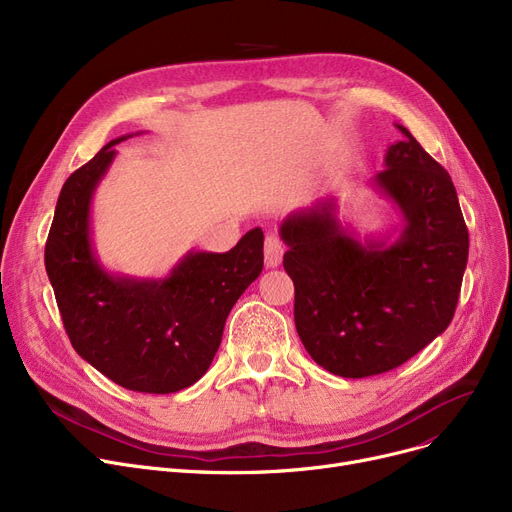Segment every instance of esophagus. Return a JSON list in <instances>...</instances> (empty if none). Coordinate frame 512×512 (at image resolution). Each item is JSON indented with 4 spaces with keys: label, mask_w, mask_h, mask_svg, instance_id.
<instances>
[{
    "label": "esophagus",
    "mask_w": 512,
    "mask_h": 512,
    "mask_svg": "<svg viewBox=\"0 0 512 512\" xmlns=\"http://www.w3.org/2000/svg\"><path fill=\"white\" fill-rule=\"evenodd\" d=\"M282 255H284V245L280 242V238L267 236L265 238V265L278 267L282 263Z\"/></svg>",
    "instance_id": "1"
}]
</instances>
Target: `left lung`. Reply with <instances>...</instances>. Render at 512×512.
I'll list each match as a JSON object with an SVG mask.
<instances>
[{
	"label": "left lung",
	"mask_w": 512,
	"mask_h": 512,
	"mask_svg": "<svg viewBox=\"0 0 512 512\" xmlns=\"http://www.w3.org/2000/svg\"><path fill=\"white\" fill-rule=\"evenodd\" d=\"M388 147L367 184L398 226L361 236L336 197L292 211L280 226L294 282V324L311 359L342 378L390 371L452 321L469 257V232L448 172L413 134Z\"/></svg>",
	"instance_id": "1"
}]
</instances>
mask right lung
<instances>
[{
  "mask_svg": "<svg viewBox=\"0 0 512 512\" xmlns=\"http://www.w3.org/2000/svg\"><path fill=\"white\" fill-rule=\"evenodd\" d=\"M141 134V132H137ZM124 134L62 186L45 270L74 351L122 388L170 394L193 386L218 353L228 313L263 270V232L226 253L188 251L166 278L110 272L93 245L91 207Z\"/></svg>",
  "mask_w": 512,
  "mask_h": 512,
  "instance_id": "1",
  "label": "right lung"
}]
</instances>
